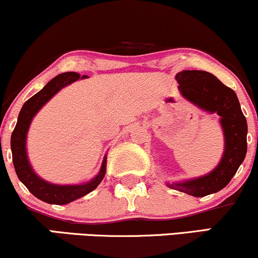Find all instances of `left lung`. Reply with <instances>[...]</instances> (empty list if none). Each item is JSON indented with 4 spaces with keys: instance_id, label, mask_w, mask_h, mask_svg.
I'll return each instance as SVG.
<instances>
[{
    "instance_id": "left-lung-1",
    "label": "left lung",
    "mask_w": 258,
    "mask_h": 258,
    "mask_svg": "<svg viewBox=\"0 0 258 258\" xmlns=\"http://www.w3.org/2000/svg\"><path fill=\"white\" fill-rule=\"evenodd\" d=\"M179 91L186 101L208 114H218L223 132L225 147L218 166L212 172L186 179L167 181L173 190L194 197H204L226 187L237 173L247 150V123L237 95L232 89L206 71H181L175 76Z\"/></svg>"
}]
</instances>
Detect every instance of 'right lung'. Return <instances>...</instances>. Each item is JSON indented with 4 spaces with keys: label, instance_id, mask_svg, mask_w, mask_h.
Returning a JSON list of instances; mask_svg holds the SVG:
<instances>
[{
    "label": "right lung",
    "instance_id": "add662e5",
    "mask_svg": "<svg viewBox=\"0 0 258 258\" xmlns=\"http://www.w3.org/2000/svg\"><path fill=\"white\" fill-rule=\"evenodd\" d=\"M88 78V76L80 77L78 73L67 72L58 74L54 79H51L46 85L32 96L30 99L25 102L21 108L19 116H18L17 125L11 138V149L12 156H13V163L18 178L23 184L26 186L33 196L38 200L45 202L49 204H62L71 203V202L78 200V198L85 196L94 191L99 185L105 175L107 170V155H104V159L102 161V166L99 168L97 175L94 176L90 181L84 184L76 185H58L46 181L42 179L33 170L31 166L29 156H27V133H29L31 122L36 114L48 103L50 99L57 94L60 90L70 85L79 79Z\"/></svg>",
    "mask_w": 258,
    "mask_h": 258
}]
</instances>
